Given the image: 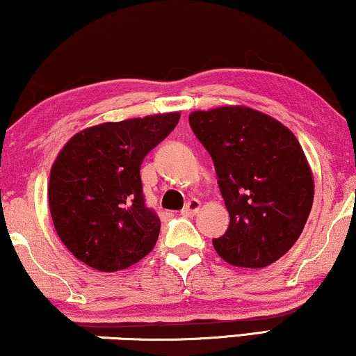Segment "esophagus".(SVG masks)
<instances>
[{
    "label": "esophagus",
    "mask_w": 356,
    "mask_h": 356,
    "mask_svg": "<svg viewBox=\"0 0 356 356\" xmlns=\"http://www.w3.org/2000/svg\"><path fill=\"white\" fill-rule=\"evenodd\" d=\"M199 209H200V200L199 199H191V200H188L186 205H184V207H183L181 213L186 215V216L195 215V213L199 212Z\"/></svg>",
    "instance_id": "esophagus-1"
}]
</instances>
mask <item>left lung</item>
<instances>
[{"label": "left lung", "mask_w": 356, "mask_h": 356, "mask_svg": "<svg viewBox=\"0 0 356 356\" xmlns=\"http://www.w3.org/2000/svg\"><path fill=\"white\" fill-rule=\"evenodd\" d=\"M213 159L229 228L213 247L229 265L265 268L296 244L315 195L310 163L289 128L245 106L189 114Z\"/></svg>", "instance_id": "1"}]
</instances>
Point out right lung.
<instances>
[{"instance_id": "add662e5", "label": "right lung", "mask_w": 356, "mask_h": 356, "mask_svg": "<svg viewBox=\"0 0 356 356\" xmlns=\"http://www.w3.org/2000/svg\"><path fill=\"white\" fill-rule=\"evenodd\" d=\"M179 112L104 122L70 138L51 167L48 202L56 233L85 265L112 273L156 245L161 220L146 207L141 163L177 127Z\"/></svg>"}]
</instances>
